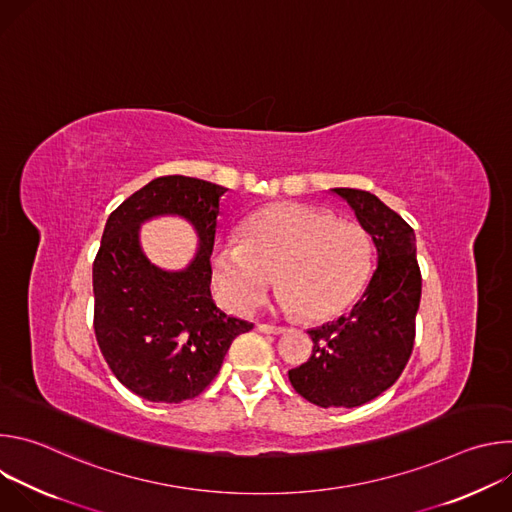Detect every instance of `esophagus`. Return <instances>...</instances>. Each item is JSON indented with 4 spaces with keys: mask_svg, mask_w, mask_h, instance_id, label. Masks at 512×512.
<instances>
[{
    "mask_svg": "<svg viewBox=\"0 0 512 512\" xmlns=\"http://www.w3.org/2000/svg\"><path fill=\"white\" fill-rule=\"evenodd\" d=\"M257 328H259V332H263V334H281L285 328H281V326H273V324H257Z\"/></svg>",
    "mask_w": 512,
    "mask_h": 512,
    "instance_id": "esophagus-1",
    "label": "esophagus"
}]
</instances>
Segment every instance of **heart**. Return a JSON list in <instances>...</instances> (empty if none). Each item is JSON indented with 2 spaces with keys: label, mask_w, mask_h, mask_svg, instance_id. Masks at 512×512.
<instances>
[{
  "label": "heart",
  "mask_w": 512,
  "mask_h": 512,
  "mask_svg": "<svg viewBox=\"0 0 512 512\" xmlns=\"http://www.w3.org/2000/svg\"><path fill=\"white\" fill-rule=\"evenodd\" d=\"M214 281L225 304L249 312L261 304L275 275L279 304L308 320L344 312L364 289L373 269L367 229L304 204H275L255 212L241 241L212 255Z\"/></svg>",
  "instance_id": "obj_1"
}]
</instances>
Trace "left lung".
Wrapping results in <instances>:
<instances>
[{"mask_svg":"<svg viewBox=\"0 0 512 512\" xmlns=\"http://www.w3.org/2000/svg\"><path fill=\"white\" fill-rule=\"evenodd\" d=\"M377 247V269L346 316L308 330L312 356L291 369L289 383L318 407H358L387 391L413 350L421 273L415 233L375 194L332 188Z\"/></svg>","mask_w":512,"mask_h":512,"instance_id":"8db88e82","label":"left lung"}]
</instances>
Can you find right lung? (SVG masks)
Instances as JSON below:
<instances>
[{"instance_id":"add662e5","label":"right lung","mask_w":512,"mask_h":512,"mask_svg":"<svg viewBox=\"0 0 512 512\" xmlns=\"http://www.w3.org/2000/svg\"><path fill=\"white\" fill-rule=\"evenodd\" d=\"M227 188L188 176H162L123 200L107 218L93 263L95 334L113 375L154 403L200 395L221 371L227 350L253 324L216 308L210 255ZM178 215L199 237L184 270L149 261L140 225Z\"/></svg>"}]
</instances>
